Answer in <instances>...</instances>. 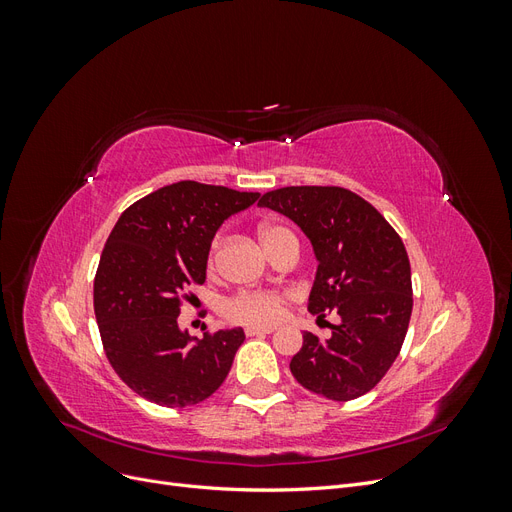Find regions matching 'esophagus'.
<instances>
[{"mask_svg":"<svg viewBox=\"0 0 512 512\" xmlns=\"http://www.w3.org/2000/svg\"><path fill=\"white\" fill-rule=\"evenodd\" d=\"M273 331H275V327H262V324H252V327H245V335H250V337H254V335H269Z\"/></svg>","mask_w":512,"mask_h":512,"instance_id":"obj_1","label":"esophagus"}]
</instances>
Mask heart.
Instances as JSON below:
<instances>
[{"mask_svg": "<svg viewBox=\"0 0 512 512\" xmlns=\"http://www.w3.org/2000/svg\"><path fill=\"white\" fill-rule=\"evenodd\" d=\"M280 226H262L260 228V239L265 243L271 235H275ZM282 305L284 299L280 294L267 292V290H252V292H241L237 297H232L224 305V314L237 322L247 324H265L275 322L282 316Z\"/></svg>", "mask_w": 512, "mask_h": 512, "instance_id": "obj_1", "label": "heart"}]
</instances>
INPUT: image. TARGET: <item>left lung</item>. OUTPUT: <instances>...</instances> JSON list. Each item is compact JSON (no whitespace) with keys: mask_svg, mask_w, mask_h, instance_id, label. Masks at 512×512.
I'll use <instances>...</instances> for the list:
<instances>
[{"mask_svg":"<svg viewBox=\"0 0 512 512\" xmlns=\"http://www.w3.org/2000/svg\"><path fill=\"white\" fill-rule=\"evenodd\" d=\"M258 205L286 215L312 243L318 269L309 312L339 316L329 339L303 333L292 376L333 401L365 395L395 363L408 331L412 273L404 241L378 209L344 188H282Z\"/></svg>","mask_w":512,"mask_h":512,"instance_id":"1","label":"left lung"}]
</instances>
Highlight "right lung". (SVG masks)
Segmentation results:
<instances>
[{"instance_id": "right-lung-1", "label": "right lung", "mask_w": 512, "mask_h": 512, "mask_svg": "<svg viewBox=\"0 0 512 512\" xmlns=\"http://www.w3.org/2000/svg\"><path fill=\"white\" fill-rule=\"evenodd\" d=\"M258 196L179 181L136 200L108 235L94 282L98 329L117 376L153 404L194 406L226 380L243 329L196 339L177 318L183 294L205 282L215 232Z\"/></svg>"}]
</instances>
